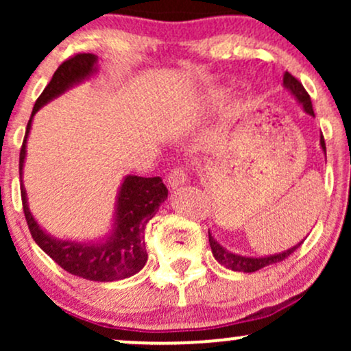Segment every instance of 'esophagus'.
I'll use <instances>...</instances> for the list:
<instances>
[{"label": "esophagus", "instance_id": "esophagus-1", "mask_svg": "<svg viewBox=\"0 0 351 351\" xmlns=\"http://www.w3.org/2000/svg\"><path fill=\"white\" fill-rule=\"evenodd\" d=\"M168 186H170L171 189H176L180 188L181 184L188 183V173L184 170H181V168H176V170H173L170 175H168Z\"/></svg>", "mask_w": 351, "mask_h": 351}]
</instances>
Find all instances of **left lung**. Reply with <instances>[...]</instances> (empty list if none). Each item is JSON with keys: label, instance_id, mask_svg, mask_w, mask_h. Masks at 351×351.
<instances>
[{"label": "left lung", "instance_id": "obj_1", "mask_svg": "<svg viewBox=\"0 0 351 351\" xmlns=\"http://www.w3.org/2000/svg\"><path fill=\"white\" fill-rule=\"evenodd\" d=\"M282 82H284V88H287V90L293 95V99L297 100V104L304 108L305 114L315 117V114H313L310 95L307 94V90H305L304 86H302L299 80L293 77L292 74L285 72L284 80H282ZM320 148H322V152L325 153V156H327V150H325V140L322 134H320ZM208 236H209V245H211V251H213V256H215V259L221 265H224V267L231 269V271H234V272H256V271H259V269L267 267V265L282 263V261L287 259V257L291 256V254L295 251L297 247H300L302 243L305 241V239H302L300 243L292 245V247L285 249V251L277 252V254H269V256H243V254H236V252L229 251V249L224 247V245H221L215 239V236L211 234V231H208Z\"/></svg>", "mask_w": 351, "mask_h": 351}]
</instances>
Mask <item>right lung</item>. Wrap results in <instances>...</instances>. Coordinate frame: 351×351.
<instances>
[{
  "label": "right lung",
  "mask_w": 351,
  "mask_h": 351,
  "mask_svg": "<svg viewBox=\"0 0 351 351\" xmlns=\"http://www.w3.org/2000/svg\"><path fill=\"white\" fill-rule=\"evenodd\" d=\"M97 64L99 58L95 54H77L60 64L59 69L54 72L51 82L36 100L33 114L27 122L26 135L19 153V178H21L24 216L36 244L72 276L95 282H114L135 276L147 263L148 254L143 241L145 228L148 221L156 215L163 201L168 198V189L162 178L160 176L143 178L136 175L123 176L117 191L110 229L106 236L84 241L60 239L49 234L31 213L27 193L23 183L27 136L34 115L51 100L94 77L99 72Z\"/></svg>",
  "instance_id": "add662e5"
}]
</instances>
